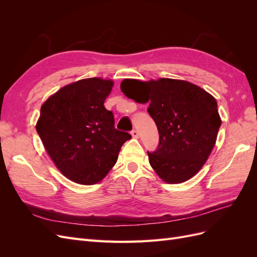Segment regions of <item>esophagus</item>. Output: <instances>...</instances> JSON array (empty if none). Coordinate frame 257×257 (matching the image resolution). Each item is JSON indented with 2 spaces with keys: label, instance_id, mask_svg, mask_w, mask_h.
Listing matches in <instances>:
<instances>
[{
  "label": "esophagus",
  "instance_id": "34e87169",
  "mask_svg": "<svg viewBox=\"0 0 257 257\" xmlns=\"http://www.w3.org/2000/svg\"><path fill=\"white\" fill-rule=\"evenodd\" d=\"M131 134H132V136H133L134 138H138V136H139V133H138L137 130H133V131H132Z\"/></svg>",
  "mask_w": 257,
  "mask_h": 257
}]
</instances>
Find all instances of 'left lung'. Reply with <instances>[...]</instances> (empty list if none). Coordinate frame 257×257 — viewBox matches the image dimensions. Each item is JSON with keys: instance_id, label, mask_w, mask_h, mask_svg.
I'll return each mask as SVG.
<instances>
[{"instance_id": "left-lung-1", "label": "left lung", "mask_w": 257, "mask_h": 257, "mask_svg": "<svg viewBox=\"0 0 257 257\" xmlns=\"http://www.w3.org/2000/svg\"><path fill=\"white\" fill-rule=\"evenodd\" d=\"M121 91L137 103H148V112L160 135L158 150L148 152L149 163L163 181L182 183L205 165L222 124L215 98L192 82L160 78L124 79Z\"/></svg>"}]
</instances>
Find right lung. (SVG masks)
Listing matches in <instances>:
<instances>
[{
	"mask_svg": "<svg viewBox=\"0 0 257 257\" xmlns=\"http://www.w3.org/2000/svg\"><path fill=\"white\" fill-rule=\"evenodd\" d=\"M112 87L111 79H81L64 85L41 107L37 133L54 165L75 183L102 181L132 138L115 130L112 112L104 107Z\"/></svg>",
	"mask_w": 257,
	"mask_h": 257,
	"instance_id": "1",
	"label": "right lung"
}]
</instances>
